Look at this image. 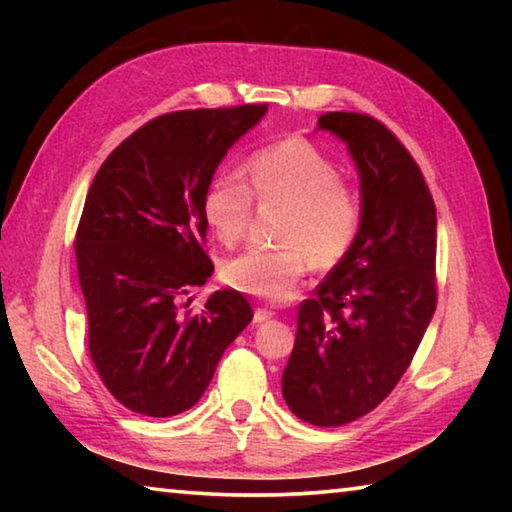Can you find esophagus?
<instances>
[{
    "instance_id": "34e87169",
    "label": "esophagus",
    "mask_w": 512,
    "mask_h": 512,
    "mask_svg": "<svg viewBox=\"0 0 512 512\" xmlns=\"http://www.w3.org/2000/svg\"><path fill=\"white\" fill-rule=\"evenodd\" d=\"M271 318H273V311H271V309H264V307L255 309V316H253V320H255L257 325H259V323H266V320H271Z\"/></svg>"
}]
</instances>
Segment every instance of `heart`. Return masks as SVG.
<instances>
[{
	"mask_svg": "<svg viewBox=\"0 0 512 512\" xmlns=\"http://www.w3.org/2000/svg\"><path fill=\"white\" fill-rule=\"evenodd\" d=\"M248 187L221 176L203 194V219L223 246L246 235L253 196L262 205H282L275 237L280 246L248 248L223 264L225 284L264 300H287L314 262L332 268L357 241L363 201L357 185L336 162L305 137L268 144L246 160Z\"/></svg>",
	"mask_w": 512,
	"mask_h": 512,
	"instance_id": "1",
	"label": "heart"
}]
</instances>
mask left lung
Segmentation results:
<instances>
[{
  "instance_id": "8db88e82",
  "label": "left lung",
  "mask_w": 512,
  "mask_h": 512,
  "mask_svg": "<svg viewBox=\"0 0 512 512\" xmlns=\"http://www.w3.org/2000/svg\"><path fill=\"white\" fill-rule=\"evenodd\" d=\"M361 178L357 241L298 309L282 395L300 420L341 427L391 395L436 311V205L404 144L370 115L327 112Z\"/></svg>"
}]
</instances>
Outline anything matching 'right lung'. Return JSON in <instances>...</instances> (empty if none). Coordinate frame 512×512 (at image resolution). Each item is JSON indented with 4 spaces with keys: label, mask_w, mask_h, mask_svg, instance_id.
<instances>
[{
    "label": "right lung",
    "mask_w": 512,
    "mask_h": 512,
    "mask_svg": "<svg viewBox=\"0 0 512 512\" xmlns=\"http://www.w3.org/2000/svg\"><path fill=\"white\" fill-rule=\"evenodd\" d=\"M266 103L155 117L101 164L76 230L88 345L117 402L171 418L201 400L228 345L253 320L223 289L194 314L189 291L214 264L203 250V194L225 153L266 115Z\"/></svg>",
    "instance_id": "obj_1"
}]
</instances>
